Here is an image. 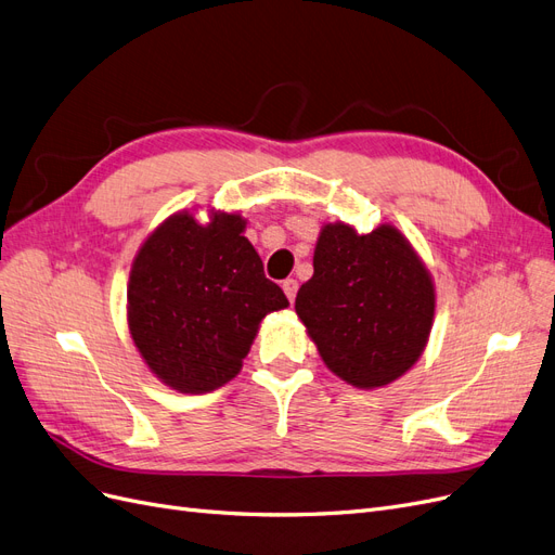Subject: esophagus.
<instances>
[{
    "instance_id": "1",
    "label": "esophagus",
    "mask_w": 555,
    "mask_h": 555,
    "mask_svg": "<svg viewBox=\"0 0 555 555\" xmlns=\"http://www.w3.org/2000/svg\"><path fill=\"white\" fill-rule=\"evenodd\" d=\"M281 288H283L285 297H288L291 301H295V295H297V281H295V279H285V281L281 283Z\"/></svg>"
}]
</instances>
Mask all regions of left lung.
<instances>
[{
  "label": "left lung",
  "mask_w": 555,
  "mask_h": 555,
  "mask_svg": "<svg viewBox=\"0 0 555 555\" xmlns=\"http://www.w3.org/2000/svg\"><path fill=\"white\" fill-rule=\"evenodd\" d=\"M295 311L325 366L357 389L399 380L422 357L436 315V285L403 232L369 235L336 221L320 228L313 276Z\"/></svg>",
  "instance_id": "left-lung-1"
}]
</instances>
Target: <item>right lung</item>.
Segmentation results:
<instances>
[{
    "mask_svg": "<svg viewBox=\"0 0 555 555\" xmlns=\"http://www.w3.org/2000/svg\"><path fill=\"white\" fill-rule=\"evenodd\" d=\"M175 211L140 244L127 323L142 362L180 395H207L242 371L262 318L288 307L264 279L240 211Z\"/></svg>",
    "mask_w": 555,
    "mask_h": 555,
    "instance_id": "add662e5",
    "label": "right lung"
}]
</instances>
